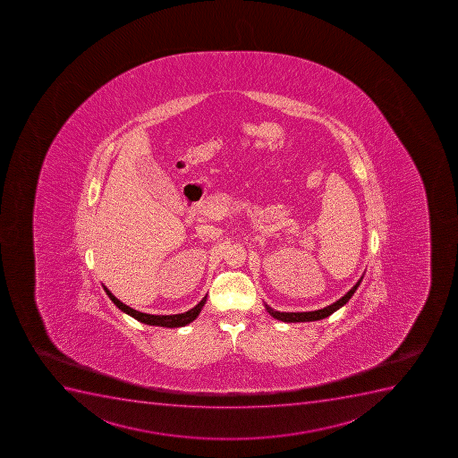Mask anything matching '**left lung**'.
Wrapping results in <instances>:
<instances>
[{"instance_id": "obj_1", "label": "left lung", "mask_w": 458, "mask_h": 458, "mask_svg": "<svg viewBox=\"0 0 458 458\" xmlns=\"http://www.w3.org/2000/svg\"><path fill=\"white\" fill-rule=\"evenodd\" d=\"M360 279L356 285L352 288L346 295H343L342 299L337 300L335 303L331 304V306H327V308L319 309V310H315V312H276L274 309L267 308L270 315L272 317L276 318L279 321L284 322H309V321H319V319H324V318L329 317L331 313L335 312L337 309L342 308L344 304L351 300L352 295L355 294L356 288L360 286Z\"/></svg>"}]
</instances>
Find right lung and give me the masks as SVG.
<instances>
[{
  "mask_svg": "<svg viewBox=\"0 0 458 458\" xmlns=\"http://www.w3.org/2000/svg\"><path fill=\"white\" fill-rule=\"evenodd\" d=\"M109 299L116 304V308L121 309L123 312L129 313L130 317H133L137 321L143 322L148 325H158V327H167V328H175V327H183V325L191 324L195 318L201 312L202 306L206 304L207 297L199 301L195 308L191 309L188 312L179 313V315H148V313L137 312L134 309L129 308L127 304L121 303L120 300L116 299L115 295L112 294L111 291L105 288Z\"/></svg>",
  "mask_w": 458,
  "mask_h": 458,
  "instance_id": "add662e5",
  "label": "right lung"
}]
</instances>
